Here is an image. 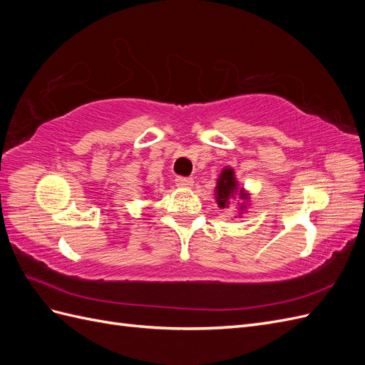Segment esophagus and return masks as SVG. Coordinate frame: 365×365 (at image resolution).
Here are the masks:
<instances>
[{"instance_id": "34e87169", "label": "esophagus", "mask_w": 365, "mask_h": 365, "mask_svg": "<svg viewBox=\"0 0 365 365\" xmlns=\"http://www.w3.org/2000/svg\"><path fill=\"white\" fill-rule=\"evenodd\" d=\"M175 184H176V187H181V189H190V187L193 185V180L178 176V178L175 180Z\"/></svg>"}]
</instances>
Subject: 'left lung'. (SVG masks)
Listing matches in <instances>:
<instances>
[{"mask_svg": "<svg viewBox=\"0 0 365 365\" xmlns=\"http://www.w3.org/2000/svg\"><path fill=\"white\" fill-rule=\"evenodd\" d=\"M236 197H239L237 202V215H244L248 208L250 202V193L244 189V187H239V182L236 180L235 169L224 168L220 172L216 187H215V200L220 208H230L231 202H233Z\"/></svg>", "mask_w": 365, "mask_h": 365, "instance_id": "obj_1", "label": "left lung"}]
</instances>
